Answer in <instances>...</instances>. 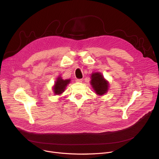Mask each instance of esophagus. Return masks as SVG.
Here are the masks:
<instances>
[{
  "mask_svg": "<svg viewBox=\"0 0 159 159\" xmlns=\"http://www.w3.org/2000/svg\"><path fill=\"white\" fill-rule=\"evenodd\" d=\"M76 82H82V79H76Z\"/></svg>",
  "mask_w": 159,
  "mask_h": 159,
  "instance_id": "1",
  "label": "esophagus"
}]
</instances>
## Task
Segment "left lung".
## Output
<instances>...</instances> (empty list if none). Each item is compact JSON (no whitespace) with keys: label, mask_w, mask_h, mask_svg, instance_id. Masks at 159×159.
Here are the masks:
<instances>
[{"label":"left lung","mask_w":159,"mask_h":159,"mask_svg":"<svg viewBox=\"0 0 159 159\" xmlns=\"http://www.w3.org/2000/svg\"><path fill=\"white\" fill-rule=\"evenodd\" d=\"M90 84L96 93L99 96L104 95L108 90L109 83L99 72L92 74Z\"/></svg>","instance_id":"8db88e82"}]
</instances>
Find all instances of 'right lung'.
I'll use <instances>...</instances> for the list:
<instances>
[{
    "label": "right lung",
    "mask_w": 159,
    "mask_h": 159,
    "mask_svg": "<svg viewBox=\"0 0 159 159\" xmlns=\"http://www.w3.org/2000/svg\"><path fill=\"white\" fill-rule=\"evenodd\" d=\"M70 79L63 80L61 77H58L55 82V85L53 89L55 94L60 95L62 94L64 92L66 87L70 83Z\"/></svg>",
    "instance_id": "obj_1"
}]
</instances>
